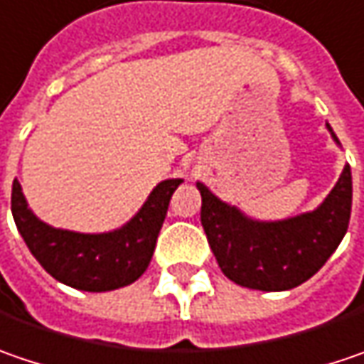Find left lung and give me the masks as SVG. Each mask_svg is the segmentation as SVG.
Instances as JSON below:
<instances>
[{
	"instance_id": "1",
	"label": "left lung",
	"mask_w": 364,
	"mask_h": 364,
	"mask_svg": "<svg viewBox=\"0 0 364 364\" xmlns=\"http://www.w3.org/2000/svg\"><path fill=\"white\" fill-rule=\"evenodd\" d=\"M326 127L340 146L330 123ZM196 185L202 193V226L212 253L226 278L245 289L280 292L307 282L342 243L350 223L353 173L348 164L315 210L282 220L251 218L202 181Z\"/></svg>"
}]
</instances>
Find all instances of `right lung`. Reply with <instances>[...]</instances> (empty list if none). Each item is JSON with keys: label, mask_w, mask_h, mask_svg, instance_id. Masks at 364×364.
<instances>
[{"label": "right lung", "mask_w": 364, "mask_h": 364, "mask_svg": "<svg viewBox=\"0 0 364 364\" xmlns=\"http://www.w3.org/2000/svg\"><path fill=\"white\" fill-rule=\"evenodd\" d=\"M181 183L161 181L125 225L107 232H77L43 223L31 210L18 179L11 185V214L34 259L55 280L86 292H107L136 282L146 272L171 196Z\"/></svg>", "instance_id": "obj_1"}]
</instances>
